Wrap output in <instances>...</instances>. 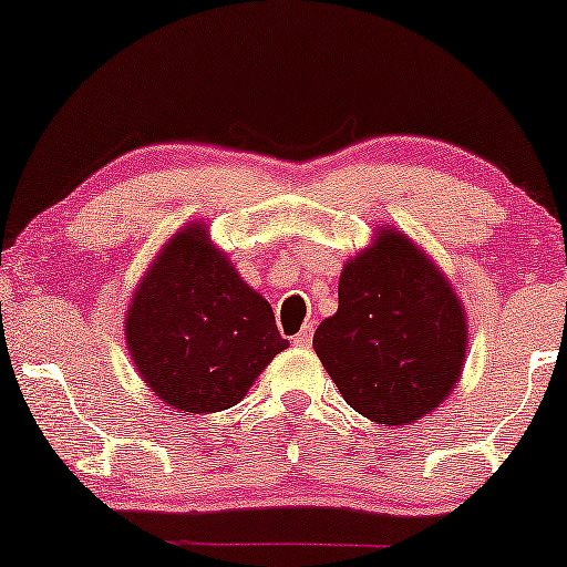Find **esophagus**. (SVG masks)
<instances>
[{
  "label": "esophagus",
  "mask_w": 567,
  "mask_h": 567,
  "mask_svg": "<svg viewBox=\"0 0 567 567\" xmlns=\"http://www.w3.org/2000/svg\"><path fill=\"white\" fill-rule=\"evenodd\" d=\"M312 332H315L312 324H305V328H301V332H297V336H293L291 343L297 346V348H309V343H312Z\"/></svg>",
  "instance_id": "esophagus-1"
}]
</instances>
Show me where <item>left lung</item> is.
Listing matches in <instances>:
<instances>
[{"label":"left lung","mask_w":567,"mask_h":567,"mask_svg":"<svg viewBox=\"0 0 567 567\" xmlns=\"http://www.w3.org/2000/svg\"><path fill=\"white\" fill-rule=\"evenodd\" d=\"M355 413L408 425L436 410L460 382L467 322L452 286L400 231L346 262L338 312L312 340Z\"/></svg>","instance_id":"8db88e82"}]
</instances>
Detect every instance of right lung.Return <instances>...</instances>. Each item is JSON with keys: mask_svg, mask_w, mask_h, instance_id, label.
Segmentation results:
<instances>
[{"mask_svg": "<svg viewBox=\"0 0 567 567\" xmlns=\"http://www.w3.org/2000/svg\"><path fill=\"white\" fill-rule=\"evenodd\" d=\"M131 359L152 392L185 413L237 405L289 348L274 309L231 268L204 224L169 239L131 299Z\"/></svg>", "mask_w": 567, "mask_h": 567, "instance_id": "1", "label": "right lung"}]
</instances>
